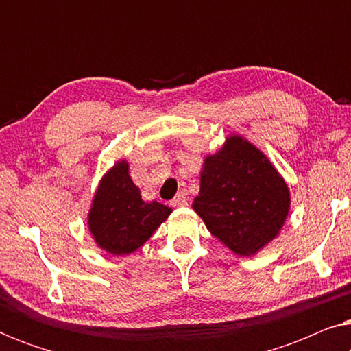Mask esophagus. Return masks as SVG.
I'll list each match as a JSON object with an SVG mask.
<instances>
[{
    "instance_id": "esophagus-1",
    "label": "esophagus",
    "mask_w": 351,
    "mask_h": 351,
    "mask_svg": "<svg viewBox=\"0 0 351 351\" xmlns=\"http://www.w3.org/2000/svg\"><path fill=\"white\" fill-rule=\"evenodd\" d=\"M186 204H189V198H186L185 193H179L174 199L171 201L172 208H182V206H186Z\"/></svg>"
}]
</instances>
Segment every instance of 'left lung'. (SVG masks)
<instances>
[{
	"mask_svg": "<svg viewBox=\"0 0 351 351\" xmlns=\"http://www.w3.org/2000/svg\"><path fill=\"white\" fill-rule=\"evenodd\" d=\"M195 213L234 254L251 257L275 239L291 209L286 182L270 160L239 136L206 156Z\"/></svg>",
	"mask_w": 351,
	"mask_h": 351,
	"instance_id": "8db88e82",
	"label": "left lung"
}]
</instances>
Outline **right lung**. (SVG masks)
<instances>
[{
  "label": "right lung",
  "mask_w": 351,
  "mask_h": 351,
  "mask_svg": "<svg viewBox=\"0 0 351 351\" xmlns=\"http://www.w3.org/2000/svg\"><path fill=\"white\" fill-rule=\"evenodd\" d=\"M172 213L145 203L129 176L128 161H118L102 177L88 214L89 232L97 246L113 256H128L142 246Z\"/></svg>",
  "instance_id": "right-lung-1"
}]
</instances>
